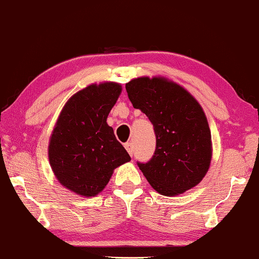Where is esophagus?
I'll use <instances>...</instances> for the list:
<instances>
[{
    "label": "esophagus",
    "instance_id": "obj_1",
    "mask_svg": "<svg viewBox=\"0 0 259 259\" xmlns=\"http://www.w3.org/2000/svg\"><path fill=\"white\" fill-rule=\"evenodd\" d=\"M125 148L127 150V153H128L131 156H132V155H133V145H132V143H131V142L125 143Z\"/></svg>",
    "mask_w": 259,
    "mask_h": 259
}]
</instances>
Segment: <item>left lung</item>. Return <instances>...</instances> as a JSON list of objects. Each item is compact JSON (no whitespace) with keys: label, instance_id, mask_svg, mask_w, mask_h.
<instances>
[{"label":"left lung","instance_id":"8db88e82","mask_svg":"<svg viewBox=\"0 0 259 259\" xmlns=\"http://www.w3.org/2000/svg\"><path fill=\"white\" fill-rule=\"evenodd\" d=\"M126 91L156 135L152 160L138 163L152 188L174 197L198 185L209 169L213 149L207 118L197 99L163 76L133 78Z\"/></svg>","mask_w":259,"mask_h":259}]
</instances>
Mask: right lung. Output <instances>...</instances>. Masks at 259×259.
Returning a JSON list of instances; mask_svg holds the SVG:
<instances>
[{"label":"right lung","instance_id":"obj_1","mask_svg":"<svg viewBox=\"0 0 259 259\" xmlns=\"http://www.w3.org/2000/svg\"><path fill=\"white\" fill-rule=\"evenodd\" d=\"M116 82L90 84L62 107L49 143V160L62 186L81 197L101 193L113 170L131 161L106 119L121 94Z\"/></svg>","mask_w":259,"mask_h":259}]
</instances>
